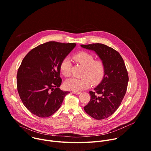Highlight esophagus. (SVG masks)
I'll return each instance as SVG.
<instances>
[{"instance_id":"1","label":"esophagus","mask_w":151,"mask_h":151,"mask_svg":"<svg viewBox=\"0 0 151 151\" xmlns=\"http://www.w3.org/2000/svg\"><path fill=\"white\" fill-rule=\"evenodd\" d=\"M72 93L75 94H76V95H78L79 94H81V92H75V91H72Z\"/></svg>"}]
</instances>
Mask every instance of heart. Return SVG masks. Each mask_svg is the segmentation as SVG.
Masks as SVG:
<instances>
[{
  "label": "heart",
  "instance_id": "b5f03b06",
  "mask_svg": "<svg viewBox=\"0 0 151 151\" xmlns=\"http://www.w3.org/2000/svg\"><path fill=\"white\" fill-rule=\"evenodd\" d=\"M75 60L85 68L82 78H70L64 83V87L67 90L78 92L88 88L91 83H99L104 77L105 68L103 63L100 60H94V57L91 54L81 52L74 56ZM71 61L69 58H64L60 64L61 74L68 77L70 75Z\"/></svg>",
  "mask_w": 151,
  "mask_h": 151
}]
</instances>
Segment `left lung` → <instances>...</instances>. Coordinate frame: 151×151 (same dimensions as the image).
<instances>
[{
    "mask_svg": "<svg viewBox=\"0 0 151 151\" xmlns=\"http://www.w3.org/2000/svg\"><path fill=\"white\" fill-rule=\"evenodd\" d=\"M82 48L94 51L103 63V78L90 91L91 99L83 109L96 119H103L112 115L120 106L125 94L128 82L124 61L118 52L102 44L81 45Z\"/></svg>",
    "mask_w": 151,
    "mask_h": 151,
    "instance_id": "left-lung-1",
    "label": "left lung"
}]
</instances>
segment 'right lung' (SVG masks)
I'll return each instance as SVG.
<instances>
[{
    "mask_svg": "<svg viewBox=\"0 0 151 151\" xmlns=\"http://www.w3.org/2000/svg\"><path fill=\"white\" fill-rule=\"evenodd\" d=\"M76 45L48 42L32 50L23 58L17 75V90L32 114L41 118L52 115L70 93L59 88L60 64Z\"/></svg>",
    "mask_w": 151,
    "mask_h": 151,
    "instance_id": "right-lung-1",
    "label": "right lung"
}]
</instances>
